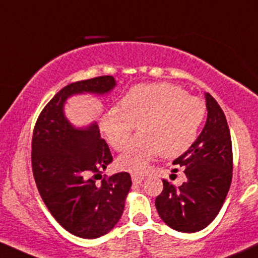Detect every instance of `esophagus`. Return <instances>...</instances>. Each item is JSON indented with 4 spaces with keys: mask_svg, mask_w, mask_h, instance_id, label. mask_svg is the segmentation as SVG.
<instances>
[{
    "mask_svg": "<svg viewBox=\"0 0 258 258\" xmlns=\"http://www.w3.org/2000/svg\"><path fill=\"white\" fill-rule=\"evenodd\" d=\"M143 179H145V178L141 177V175H136V174L132 175V181H134L135 184H140V183H142Z\"/></svg>",
    "mask_w": 258,
    "mask_h": 258,
    "instance_id": "esophagus-1",
    "label": "esophagus"
}]
</instances>
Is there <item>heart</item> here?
Returning <instances> with one entry per match:
<instances>
[{"label":"heart","mask_w":258,"mask_h":258,"mask_svg":"<svg viewBox=\"0 0 258 258\" xmlns=\"http://www.w3.org/2000/svg\"><path fill=\"white\" fill-rule=\"evenodd\" d=\"M207 107L200 99L189 96L180 86L169 83L140 84L121 99L120 107L105 115L102 130L116 151L126 148L137 123L142 131L117 158L122 169L141 174L159 153L175 157L197 140Z\"/></svg>","instance_id":"b5f03b06"}]
</instances>
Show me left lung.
Here are the masks:
<instances>
[{"instance_id":"left-lung-1","label":"left lung","mask_w":258,"mask_h":258,"mask_svg":"<svg viewBox=\"0 0 258 258\" xmlns=\"http://www.w3.org/2000/svg\"><path fill=\"white\" fill-rule=\"evenodd\" d=\"M205 99L208 118L202 134L173 162L184 170L185 181L175 186L163 179V190L156 198L162 220L180 232L205 229L219 214L231 185L232 145L226 117L210 94Z\"/></svg>"}]
</instances>
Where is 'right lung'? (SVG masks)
<instances>
[{"label":"right lung","mask_w":258,"mask_h":258,"mask_svg":"<svg viewBox=\"0 0 258 258\" xmlns=\"http://www.w3.org/2000/svg\"><path fill=\"white\" fill-rule=\"evenodd\" d=\"M115 85L111 75L69 84L45 105L33 130L32 170L38 191L54 219L81 238L100 237L115 227L132 180L121 172L96 183L112 162L110 148L96 123L75 128L63 108L72 95H104Z\"/></svg>","instance_id":"add662e5"}]
</instances>
